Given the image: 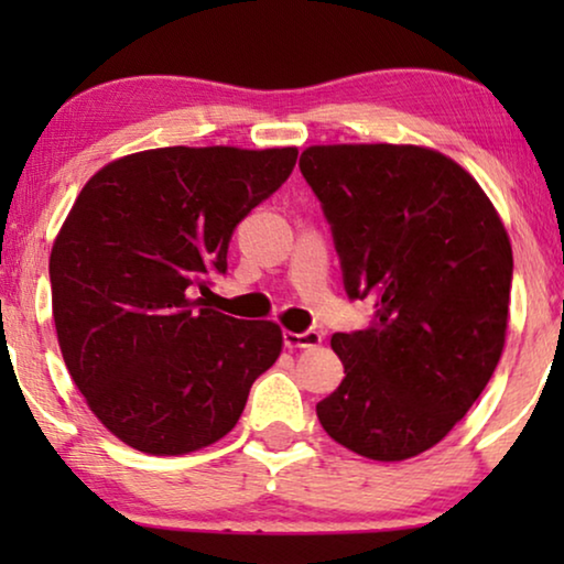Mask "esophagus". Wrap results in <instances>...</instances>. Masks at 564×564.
Masks as SVG:
<instances>
[{
  "label": "esophagus",
  "instance_id": "34e87169",
  "mask_svg": "<svg viewBox=\"0 0 564 564\" xmlns=\"http://www.w3.org/2000/svg\"><path fill=\"white\" fill-rule=\"evenodd\" d=\"M282 338H284V346H288V349H313V346H318L323 341V334L321 330H303V334L284 330Z\"/></svg>",
  "mask_w": 564,
  "mask_h": 564
}]
</instances>
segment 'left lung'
I'll list each match as a JSON object with an SVG mask.
<instances>
[{
  "instance_id": "left-lung-1",
  "label": "left lung",
  "mask_w": 564,
  "mask_h": 564,
  "mask_svg": "<svg viewBox=\"0 0 564 564\" xmlns=\"http://www.w3.org/2000/svg\"><path fill=\"white\" fill-rule=\"evenodd\" d=\"M300 172L318 197L365 330L334 334L344 380L315 405L330 438L400 462L465 419L506 344L513 253L473 176L419 145H311Z\"/></svg>"
}]
</instances>
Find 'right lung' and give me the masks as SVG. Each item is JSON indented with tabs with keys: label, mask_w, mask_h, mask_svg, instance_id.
<instances>
[{
	"label": "right lung",
	"mask_w": 564,
	"mask_h": 564,
	"mask_svg": "<svg viewBox=\"0 0 564 564\" xmlns=\"http://www.w3.org/2000/svg\"><path fill=\"white\" fill-rule=\"evenodd\" d=\"M295 161L297 149L172 145L84 184L51 251L53 321L72 380L120 442L159 457L218 442L280 357L276 323L230 318L205 295L238 223Z\"/></svg>",
	"instance_id": "obj_1"
}]
</instances>
